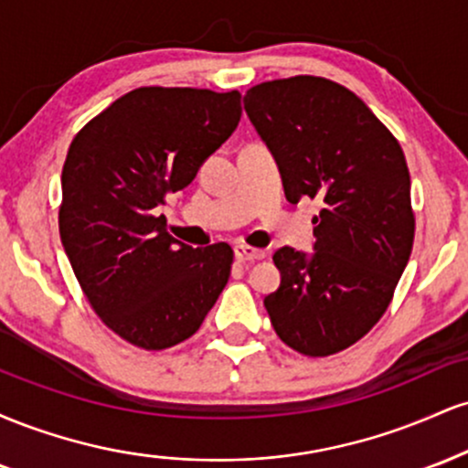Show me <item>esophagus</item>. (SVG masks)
<instances>
[{"label":"esophagus","instance_id":"obj_1","mask_svg":"<svg viewBox=\"0 0 468 468\" xmlns=\"http://www.w3.org/2000/svg\"><path fill=\"white\" fill-rule=\"evenodd\" d=\"M264 257H266V250H261V249H252V246H246V244L235 246V260H238L239 264H246V261H255V260H264Z\"/></svg>","mask_w":468,"mask_h":468}]
</instances>
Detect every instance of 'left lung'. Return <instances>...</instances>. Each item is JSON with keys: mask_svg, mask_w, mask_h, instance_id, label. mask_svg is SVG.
I'll list each match as a JSON object with an SVG mask.
<instances>
[{"mask_svg": "<svg viewBox=\"0 0 468 468\" xmlns=\"http://www.w3.org/2000/svg\"><path fill=\"white\" fill-rule=\"evenodd\" d=\"M244 110L275 155L288 202L316 200L314 252L272 261L282 283L264 299L277 336L305 356L354 346L385 314L410 261L416 219L405 154L374 112L324 77L255 85Z\"/></svg>", "mask_w": 468, "mask_h": 468, "instance_id": "obj_1", "label": "left lung"}]
</instances>
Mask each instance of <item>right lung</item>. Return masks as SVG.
I'll list each match as a JSON object with an SVG mask.
<instances>
[{
  "instance_id": "obj_1",
  "label": "right lung",
  "mask_w": 468,
  "mask_h": 468,
  "mask_svg": "<svg viewBox=\"0 0 468 468\" xmlns=\"http://www.w3.org/2000/svg\"><path fill=\"white\" fill-rule=\"evenodd\" d=\"M241 94L138 88L74 136L61 174L58 233L101 321L143 350L193 336L227 286L233 249H191L158 216L238 127Z\"/></svg>"
}]
</instances>
